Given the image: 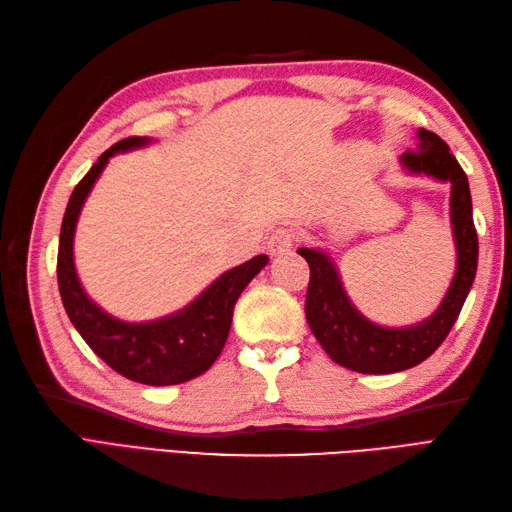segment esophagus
Wrapping results in <instances>:
<instances>
[{"mask_svg":"<svg viewBox=\"0 0 512 512\" xmlns=\"http://www.w3.org/2000/svg\"><path fill=\"white\" fill-rule=\"evenodd\" d=\"M297 233L292 228H277L268 239V250L270 255H288L297 244Z\"/></svg>","mask_w":512,"mask_h":512,"instance_id":"obj_1","label":"esophagus"}]
</instances>
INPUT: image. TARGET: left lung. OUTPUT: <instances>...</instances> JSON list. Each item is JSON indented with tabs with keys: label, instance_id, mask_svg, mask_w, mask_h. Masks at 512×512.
<instances>
[{
	"label": "left lung",
	"instance_id": "8db88e82",
	"mask_svg": "<svg viewBox=\"0 0 512 512\" xmlns=\"http://www.w3.org/2000/svg\"><path fill=\"white\" fill-rule=\"evenodd\" d=\"M400 167L413 176L451 184V228L455 242V275L438 310L420 323L385 328L363 317L347 297L339 268L321 248H299L310 266L306 319L312 334L334 363L358 374H394L416 367L447 339L464 306L477 270V233L466 173L449 145L429 129H418L416 151L400 156Z\"/></svg>",
	"mask_w": 512,
	"mask_h": 512
}]
</instances>
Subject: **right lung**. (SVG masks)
<instances>
[{
	"instance_id": "add662e5",
	"label": "right lung",
	"mask_w": 512,
	"mask_h": 512,
	"mask_svg": "<svg viewBox=\"0 0 512 512\" xmlns=\"http://www.w3.org/2000/svg\"><path fill=\"white\" fill-rule=\"evenodd\" d=\"M151 145V138L132 136L118 140L101 154L85 178L76 184L63 215L57 279L63 308L72 325L114 372L143 385H178L204 374L231 332L235 301L253 277L268 264L266 255H255L246 264L226 270L200 292L189 306L154 321L129 323L107 314L88 297L74 266V231L85 200L110 158Z\"/></svg>"
}]
</instances>
